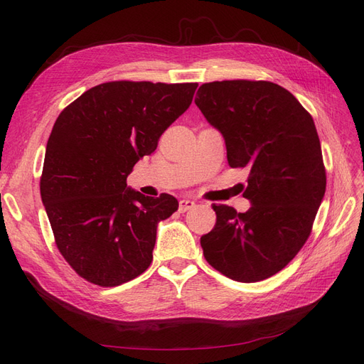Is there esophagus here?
Returning <instances> with one entry per match:
<instances>
[{
    "mask_svg": "<svg viewBox=\"0 0 364 364\" xmlns=\"http://www.w3.org/2000/svg\"><path fill=\"white\" fill-rule=\"evenodd\" d=\"M196 206V203L193 202V200H190V199H182L181 202H179V211L181 213H185V211H188V209H191V208H194Z\"/></svg>",
    "mask_w": 364,
    "mask_h": 364,
    "instance_id": "obj_1",
    "label": "esophagus"
}]
</instances>
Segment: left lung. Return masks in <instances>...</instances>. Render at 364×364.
Returning <instances> with one entry per match:
<instances>
[{"label":"left lung","mask_w":364,"mask_h":364,"mask_svg":"<svg viewBox=\"0 0 364 364\" xmlns=\"http://www.w3.org/2000/svg\"><path fill=\"white\" fill-rule=\"evenodd\" d=\"M223 135L228 162L247 168L246 213L214 205L217 222L200 238L203 255L225 277L257 282L282 270L302 249L322 203L326 174L311 115L272 82L205 83L194 98Z\"/></svg>","instance_id":"left-lung-1"}]
</instances>
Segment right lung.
Here are the masks:
<instances>
[{
  "label": "right lung",
  "instance_id": "add662e5",
  "mask_svg": "<svg viewBox=\"0 0 364 364\" xmlns=\"http://www.w3.org/2000/svg\"><path fill=\"white\" fill-rule=\"evenodd\" d=\"M196 90L197 83L107 82L58 117L41 197L59 252L86 281L115 287L149 269L158 223L179 203L170 194H141L126 179L190 107Z\"/></svg>",
  "mask_w": 364,
  "mask_h": 364
}]
</instances>
